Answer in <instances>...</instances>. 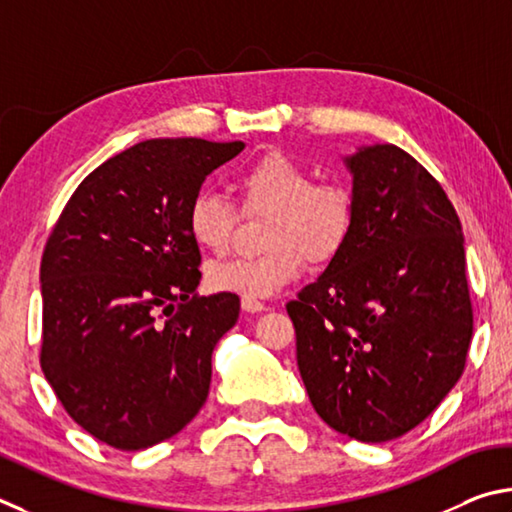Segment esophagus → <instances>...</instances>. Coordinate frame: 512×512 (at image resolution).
Segmentation results:
<instances>
[{
    "instance_id": "obj_1",
    "label": "esophagus",
    "mask_w": 512,
    "mask_h": 512,
    "mask_svg": "<svg viewBox=\"0 0 512 512\" xmlns=\"http://www.w3.org/2000/svg\"><path fill=\"white\" fill-rule=\"evenodd\" d=\"M242 310H245V312H265L267 306L263 301H256V299H242Z\"/></svg>"
}]
</instances>
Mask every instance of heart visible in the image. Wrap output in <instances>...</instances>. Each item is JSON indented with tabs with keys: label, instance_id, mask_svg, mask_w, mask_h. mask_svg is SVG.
I'll return each mask as SVG.
<instances>
[{
	"label": "heart",
	"instance_id": "obj_1",
	"mask_svg": "<svg viewBox=\"0 0 512 512\" xmlns=\"http://www.w3.org/2000/svg\"><path fill=\"white\" fill-rule=\"evenodd\" d=\"M238 188L245 211H270L263 227L265 254L231 258L206 270L213 292L270 299L288 288L310 263H328L342 251L355 222V197L344 182H312L303 161L270 150L242 170ZM236 206L211 191L193 195L186 229L197 247L224 251L236 229Z\"/></svg>",
	"mask_w": 512,
	"mask_h": 512
}]
</instances>
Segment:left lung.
<instances>
[{
    "label": "left lung",
    "instance_id": "1",
    "mask_svg": "<svg viewBox=\"0 0 512 512\" xmlns=\"http://www.w3.org/2000/svg\"><path fill=\"white\" fill-rule=\"evenodd\" d=\"M355 222L288 303L312 407L339 434L393 441L459 382L472 339L461 220L443 186L393 143L346 157Z\"/></svg>",
    "mask_w": 512,
    "mask_h": 512
}]
</instances>
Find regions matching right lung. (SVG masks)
Wrapping results in <instances>:
<instances>
[{
	"mask_svg": "<svg viewBox=\"0 0 512 512\" xmlns=\"http://www.w3.org/2000/svg\"><path fill=\"white\" fill-rule=\"evenodd\" d=\"M242 141L148 139L92 170L40 265L44 378L67 414L116 450L175 436L209 396L211 355L240 299L200 297L186 209Z\"/></svg>",
	"mask_w": 512,
	"mask_h": 512,
	"instance_id": "add662e5",
	"label": "right lung"
}]
</instances>
